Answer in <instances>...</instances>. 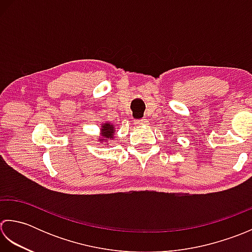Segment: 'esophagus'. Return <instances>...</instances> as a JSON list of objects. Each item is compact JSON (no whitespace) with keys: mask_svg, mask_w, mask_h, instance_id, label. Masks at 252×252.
<instances>
[{"mask_svg":"<svg viewBox=\"0 0 252 252\" xmlns=\"http://www.w3.org/2000/svg\"><path fill=\"white\" fill-rule=\"evenodd\" d=\"M146 122H147V120H146V119L135 120V124H136L137 126H142V125H145V124H146Z\"/></svg>","mask_w":252,"mask_h":252,"instance_id":"obj_1","label":"esophagus"}]
</instances>
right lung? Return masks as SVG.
<instances>
[{
    "label": "right lung",
    "mask_w": 252,
    "mask_h": 252,
    "mask_svg": "<svg viewBox=\"0 0 252 252\" xmlns=\"http://www.w3.org/2000/svg\"><path fill=\"white\" fill-rule=\"evenodd\" d=\"M101 136H102V139L100 141L102 142H105L107 139H114V133H115V126L111 124L110 122L105 123L101 126ZM104 137L105 139L103 140V138Z\"/></svg>",
    "instance_id": "add662e5"
}]
</instances>
